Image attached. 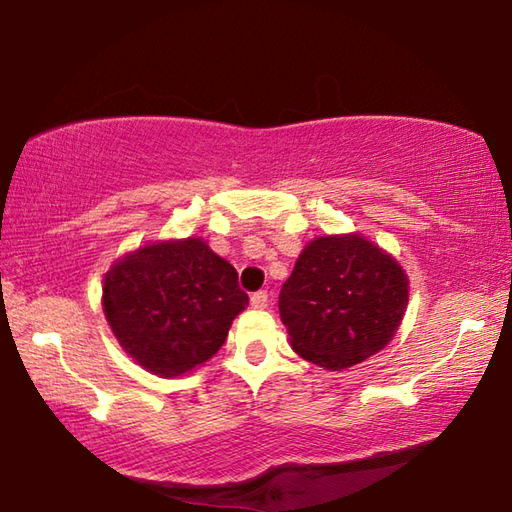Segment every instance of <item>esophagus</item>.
<instances>
[{"instance_id": "34e87169", "label": "esophagus", "mask_w": 512, "mask_h": 512, "mask_svg": "<svg viewBox=\"0 0 512 512\" xmlns=\"http://www.w3.org/2000/svg\"><path fill=\"white\" fill-rule=\"evenodd\" d=\"M250 305H253L255 309H264L268 305V293L266 291L253 293V298H250Z\"/></svg>"}]
</instances>
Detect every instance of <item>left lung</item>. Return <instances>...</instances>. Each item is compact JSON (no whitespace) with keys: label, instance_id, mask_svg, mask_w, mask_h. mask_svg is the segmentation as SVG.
<instances>
[{"label":"left lung","instance_id":"1","mask_svg":"<svg viewBox=\"0 0 512 512\" xmlns=\"http://www.w3.org/2000/svg\"><path fill=\"white\" fill-rule=\"evenodd\" d=\"M409 305V275L359 232L302 248L280 291L291 348L325 370H345L384 350Z\"/></svg>","mask_w":512,"mask_h":512}]
</instances>
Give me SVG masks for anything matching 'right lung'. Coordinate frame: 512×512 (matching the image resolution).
I'll list each match as a JSON object with an SVG mask.
<instances>
[{"mask_svg":"<svg viewBox=\"0 0 512 512\" xmlns=\"http://www.w3.org/2000/svg\"><path fill=\"white\" fill-rule=\"evenodd\" d=\"M103 314L121 350L164 379L203 366L248 307L237 271L203 237L160 239L112 262Z\"/></svg>","mask_w":512,"mask_h":512,"instance_id":"obj_1","label":"right lung"}]
</instances>
